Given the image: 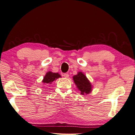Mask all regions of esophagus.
I'll use <instances>...</instances> for the list:
<instances>
[{"instance_id": "34e87169", "label": "esophagus", "mask_w": 135, "mask_h": 135, "mask_svg": "<svg viewBox=\"0 0 135 135\" xmlns=\"http://www.w3.org/2000/svg\"><path fill=\"white\" fill-rule=\"evenodd\" d=\"M63 75L65 78H68L69 76V75L68 73H65V74H64Z\"/></svg>"}]
</instances>
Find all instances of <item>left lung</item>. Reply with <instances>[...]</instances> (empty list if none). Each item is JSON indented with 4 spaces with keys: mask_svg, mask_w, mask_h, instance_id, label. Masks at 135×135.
Returning a JSON list of instances; mask_svg holds the SVG:
<instances>
[{
    "mask_svg": "<svg viewBox=\"0 0 135 135\" xmlns=\"http://www.w3.org/2000/svg\"><path fill=\"white\" fill-rule=\"evenodd\" d=\"M73 78L81 95L90 93L92 86L90 81L82 72H78L76 75L73 76Z\"/></svg>",
    "mask_w": 135,
    "mask_h": 135,
    "instance_id": "left-lung-1",
    "label": "left lung"
}]
</instances>
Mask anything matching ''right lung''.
<instances>
[{
  "label": "right lung",
  "mask_w": 135,
  "mask_h": 135,
  "mask_svg": "<svg viewBox=\"0 0 135 135\" xmlns=\"http://www.w3.org/2000/svg\"><path fill=\"white\" fill-rule=\"evenodd\" d=\"M61 75L59 73H52L51 71H48L46 73V75L44 76L42 81L44 84H51L55 80L61 78Z\"/></svg>",
  "instance_id": "1"
}]
</instances>
